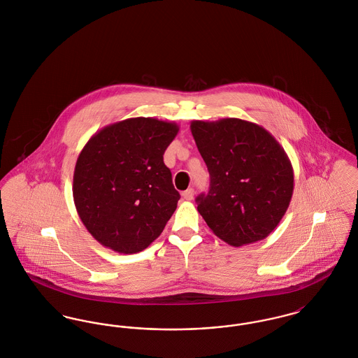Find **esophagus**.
Here are the masks:
<instances>
[{
    "label": "esophagus",
    "mask_w": 358,
    "mask_h": 358,
    "mask_svg": "<svg viewBox=\"0 0 358 358\" xmlns=\"http://www.w3.org/2000/svg\"><path fill=\"white\" fill-rule=\"evenodd\" d=\"M193 196H194V189H192V187H189V189H187V190L182 193L184 200H187V201H190V200L193 199Z\"/></svg>",
    "instance_id": "obj_1"
}]
</instances>
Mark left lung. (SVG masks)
Wrapping results in <instances>:
<instances>
[{
	"instance_id": "left-lung-1",
	"label": "left lung",
	"mask_w": 358,
	"mask_h": 358,
	"mask_svg": "<svg viewBox=\"0 0 358 358\" xmlns=\"http://www.w3.org/2000/svg\"><path fill=\"white\" fill-rule=\"evenodd\" d=\"M190 131L210 176L197 210L212 232L234 247L267 238L285 216L294 171L279 142L238 118L193 120Z\"/></svg>"
}]
</instances>
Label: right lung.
Returning <instances> with one entry per match:
<instances>
[{
	"label": "right lung",
	"mask_w": 358,
	"mask_h": 358,
	"mask_svg": "<svg viewBox=\"0 0 358 358\" xmlns=\"http://www.w3.org/2000/svg\"><path fill=\"white\" fill-rule=\"evenodd\" d=\"M180 127L155 118H129L90 138L73 171V201L87 231L102 245L136 254L161 235L180 193L164 153Z\"/></svg>",
	"instance_id": "1"
}]
</instances>
